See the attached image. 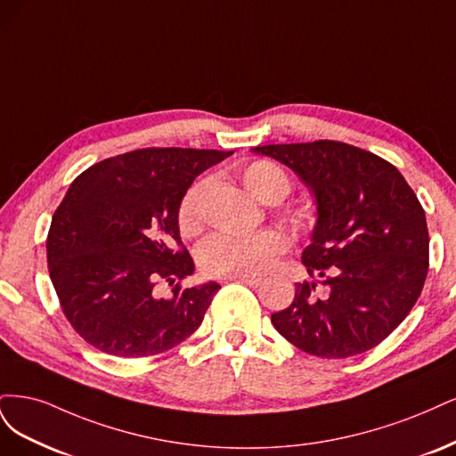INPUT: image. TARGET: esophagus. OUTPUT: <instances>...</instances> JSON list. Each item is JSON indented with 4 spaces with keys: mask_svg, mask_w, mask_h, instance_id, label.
<instances>
[{
    "mask_svg": "<svg viewBox=\"0 0 456 456\" xmlns=\"http://www.w3.org/2000/svg\"><path fill=\"white\" fill-rule=\"evenodd\" d=\"M231 281H237V282H240L244 286H249V288L261 286V278H257V276H240V278H231Z\"/></svg>",
    "mask_w": 456,
    "mask_h": 456,
    "instance_id": "obj_1",
    "label": "esophagus"
}]
</instances>
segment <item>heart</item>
Instances as JSON below:
<instances>
[{
	"mask_svg": "<svg viewBox=\"0 0 456 456\" xmlns=\"http://www.w3.org/2000/svg\"><path fill=\"white\" fill-rule=\"evenodd\" d=\"M239 180L248 193L263 202H278L289 193L288 174L271 160H249L239 168ZM204 180H197L187 187L178 204V227L185 237H197L202 231V195ZM296 224H305L303 212H291ZM286 239L282 232L261 229L246 237L216 234L200 249V269L212 278H240L261 276L267 273L274 261L286 252Z\"/></svg>",
	"mask_w": 456,
	"mask_h": 456,
	"instance_id": "1",
	"label": "heart"
}]
</instances>
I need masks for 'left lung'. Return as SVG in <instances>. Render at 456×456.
I'll use <instances>...</instances> for the list:
<instances>
[{"mask_svg": "<svg viewBox=\"0 0 456 456\" xmlns=\"http://www.w3.org/2000/svg\"><path fill=\"white\" fill-rule=\"evenodd\" d=\"M254 151L289 167L318 202L313 242L301 257L313 282H297L293 303L271 316L276 331L328 360L383 343L415 306L428 274L430 237L415 191L388 160L343 142Z\"/></svg>", "mask_w": 456, "mask_h": 456, "instance_id": "obj_1", "label": "left lung"}]
</instances>
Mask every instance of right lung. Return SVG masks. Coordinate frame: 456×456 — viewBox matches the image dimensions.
Listing matches in <instances>:
<instances>
[{
  "label": "right lung",
  "mask_w": 456,
  "mask_h": 456,
  "mask_svg": "<svg viewBox=\"0 0 456 456\" xmlns=\"http://www.w3.org/2000/svg\"><path fill=\"white\" fill-rule=\"evenodd\" d=\"M232 151L145 148L100 160L71 182L47 234V263L71 328L119 358L163 354L202 324L219 286L183 288L195 265L178 204ZM159 283L173 297L158 296Z\"/></svg>",
  "instance_id": "obj_1"
}]
</instances>
